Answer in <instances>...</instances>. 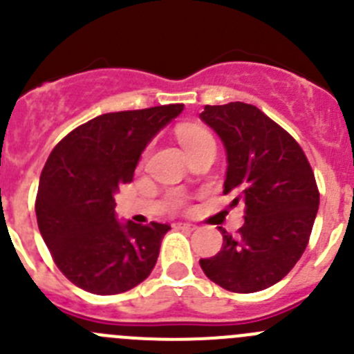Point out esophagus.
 Instances as JSON below:
<instances>
[{
    "label": "esophagus",
    "mask_w": 354,
    "mask_h": 354,
    "mask_svg": "<svg viewBox=\"0 0 354 354\" xmlns=\"http://www.w3.org/2000/svg\"><path fill=\"white\" fill-rule=\"evenodd\" d=\"M175 227L177 230H186V231H194L196 230V225L194 224H189V222H175Z\"/></svg>",
    "instance_id": "esophagus-1"
}]
</instances>
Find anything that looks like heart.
I'll use <instances>...</instances> for the list:
<instances>
[{"mask_svg":"<svg viewBox=\"0 0 354 354\" xmlns=\"http://www.w3.org/2000/svg\"><path fill=\"white\" fill-rule=\"evenodd\" d=\"M177 137H179L180 144H183L186 151L214 140V137H212L207 130L201 129V127H194V124H184V127H180V129L177 130Z\"/></svg>","mask_w":354,"mask_h":354,"instance_id":"obj_1","label":"heart"}]
</instances>
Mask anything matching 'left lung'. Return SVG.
<instances>
[{
    "label": "left lung",
    "mask_w": 354,
    "mask_h": 354,
    "mask_svg": "<svg viewBox=\"0 0 354 354\" xmlns=\"http://www.w3.org/2000/svg\"><path fill=\"white\" fill-rule=\"evenodd\" d=\"M201 120L227 156L224 194L245 203L236 236L218 227L222 248L200 259L208 280L238 294L278 283L308 247L319 205L315 174L294 137L252 104L205 106Z\"/></svg>",
    "instance_id": "1"
}]
</instances>
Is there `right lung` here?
Returning a JSON list of instances; mask_svg holds the SVG:
<instances>
[{"mask_svg": "<svg viewBox=\"0 0 354 354\" xmlns=\"http://www.w3.org/2000/svg\"><path fill=\"white\" fill-rule=\"evenodd\" d=\"M184 104L107 113L67 133L50 153L36 196L38 227L71 283L114 295L142 283L153 271L170 225L120 222L114 194L132 183L153 137Z\"/></svg>", "mask_w": 354, "mask_h": 354, "instance_id": "1", "label": "right lung"}]
</instances>
